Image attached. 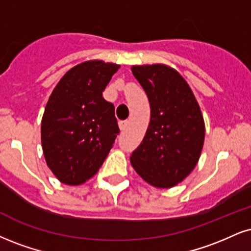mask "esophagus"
<instances>
[{
	"mask_svg": "<svg viewBox=\"0 0 251 251\" xmlns=\"http://www.w3.org/2000/svg\"><path fill=\"white\" fill-rule=\"evenodd\" d=\"M127 124L128 122H126V120H124V122H119V128L122 129V131H124V129L127 127Z\"/></svg>",
	"mask_w": 251,
	"mask_h": 251,
	"instance_id": "esophagus-1",
	"label": "esophagus"
}]
</instances>
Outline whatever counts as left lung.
Wrapping results in <instances>:
<instances>
[{
  "label": "left lung",
  "mask_w": 251,
  "mask_h": 251,
  "mask_svg": "<svg viewBox=\"0 0 251 251\" xmlns=\"http://www.w3.org/2000/svg\"><path fill=\"white\" fill-rule=\"evenodd\" d=\"M151 105L146 134L131 164L150 185L171 188L191 174L204 141V122L191 87L164 64L132 66Z\"/></svg>",
  "instance_id": "1"
}]
</instances>
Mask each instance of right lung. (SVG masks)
<instances>
[{
	"instance_id": "obj_1",
	"label": "right lung",
	"mask_w": 251,
	"mask_h": 251,
	"mask_svg": "<svg viewBox=\"0 0 251 251\" xmlns=\"http://www.w3.org/2000/svg\"><path fill=\"white\" fill-rule=\"evenodd\" d=\"M119 68L102 60L80 63L62 77L48 100L42 147L47 165L65 185L91 179L119 134L113 104L102 97Z\"/></svg>"
}]
</instances>
